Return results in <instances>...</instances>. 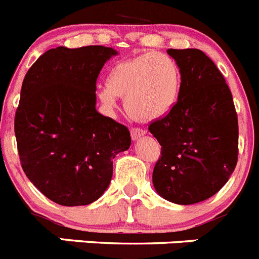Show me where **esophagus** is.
Returning <instances> with one entry per match:
<instances>
[{
  "label": "esophagus",
  "instance_id": "obj_1",
  "mask_svg": "<svg viewBox=\"0 0 259 259\" xmlns=\"http://www.w3.org/2000/svg\"><path fill=\"white\" fill-rule=\"evenodd\" d=\"M144 135H145V131H144V130H140V128H132L131 130L132 140H139V139H141Z\"/></svg>",
  "mask_w": 259,
  "mask_h": 259
}]
</instances>
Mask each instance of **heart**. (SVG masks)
<instances>
[{"instance_id":"b5f03b06","label":"heart","mask_w":259,"mask_h":259,"mask_svg":"<svg viewBox=\"0 0 259 259\" xmlns=\"http://www.w3.org/2000/svg\"><path fill=\"white\" fill-rule=\"evenodd\" d=\"M182 85V70L172 57L145 52L116 62L107 84L98 87L97 100L106 110H114L118 97H123L128 115L136 122L149 123L174 109Z\"/></svg>"}]
</instances>
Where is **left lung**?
Returning <instances> with one entry per match:
<instances>
[{
  "instance_id": "1",
  "label": "left lung",
  "mask_w": 259,
  "mask_h": 259,
  "mask_svg": "<svg viewBox=\"0 0 259 259\" xmlns=\"http://www.w3.org/2000/svg\"><path fill=\"white\" fill-rule=\"evenodd\" d=\"M180 66V97L149 125L162 146L153 185L164 200L192 205L214 196L237 163L239 125L232 95L214 62L198 49H168Z\"/></svg>"
}]
</instances>
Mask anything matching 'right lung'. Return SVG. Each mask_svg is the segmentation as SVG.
I'll return each instance as SVG.
<instances>
[{"mask_svg":"<svg viewBox=\"0 0 259 259\" xmlns=\"http://www.w3.org/2000/svg\"><path fill=\"white\" fill-rule=\"evenodd\" d=\"M118 52L92 45L45 52L24 76L15 113V137L24 174L63 206L101 197L113 159L131 145L127 127L96 109V81Z\"/></svg>","mask_w":259,"mask_h":259,"instance_id":"obj_1","label":"right lung"}]
</instances>
